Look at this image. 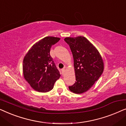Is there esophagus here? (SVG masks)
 <instances>
[{
    "mask_svg": "<svg viewBox=\"0 0 126 126\" xmlns=\"http://www.w3.org/2000/svg\"><path fill=\"white\" fill-rule=\"evenodd\" d=\"M61 71H62V73H63V74H64V73H65V68H63L62 69Z\"/></svg>",
    "mask_w": 126,
    "mask_h": 126,
    "instance_id": "obj_1",
    "label": "esophagus"
}]
</instances>
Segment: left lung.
<instances>
[{
	"label": "left lung",
	"mask_w": 126,
	"mask_h": 126,
	"mask_svg": "<svg viewBox=\"0 0 126 126\" xmlns=\"http://www.w3.org/2000/svg\"><path fill=\"white\" fill-rule=\"evenodd\" d=\"M64 40L69 45L73 54L76 76L75 83L69 89L75 94H82L88 91L103 73V58L85 37H66Z\"/></svg>",
	"instance_id": "left-lung-1"
}]
</instances>
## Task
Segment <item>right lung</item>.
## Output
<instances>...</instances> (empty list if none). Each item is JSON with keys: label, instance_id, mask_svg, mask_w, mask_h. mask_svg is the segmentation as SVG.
<instances>
[{"label": "right lung", "instance_id": "obj_1", "mask_svg": "<svg viewBox=\"0 0 126 126\" xmlns=\"http://www.w3.org/2000/svg\"><path fill=\"white\" fill-rule=\"evenodd\" d=\"M60 39L54 37L44 38L34 44L23 58L24 78L36 91H51L55 82L61 76L50 55L51 46Z\"/></svg>", "mask_w": 126, "mask_h": 126}]
</instances>
